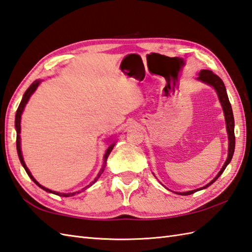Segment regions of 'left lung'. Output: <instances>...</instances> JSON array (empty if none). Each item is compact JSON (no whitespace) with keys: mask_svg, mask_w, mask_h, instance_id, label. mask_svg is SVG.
<instances>
[{"mask_svg":"<svg viewBox=\"0 0 252 252\" xmlns=\"http://www.w3.org/2000/svg\"><path fill=\"white\" fill-rule=\"evenodd\" d=\"M197 80L207 84V85L214 87V89L218 94V98H219V101L222 105V110H223V113H224V119H225L227 138H228L227 158L225 160L224 165L222 166V168L219 171V173H218V175L215 177L214 180H211L208 184H206L205 187L196 189H192V191L176 192L179 195H191L195 192L200 191V189H204L206 188H208L209 186H211V184L214 183L217 180V179L222 175L223 171H224V169L226 168V166L230 164V161H231V159L233 158V154H234V150H235V133H234V126H235V124H234L233 111H232L230 100H228V97H227V93H226V89H225V86H224V83H223V81L220 79L219 76L215 74L214 72L210 71V70H200V72L198 73Z\"/></svg>","mask_w":252,"mask_h":252,"instance_id":"obj_1","label":"left lung"}]
</instances>
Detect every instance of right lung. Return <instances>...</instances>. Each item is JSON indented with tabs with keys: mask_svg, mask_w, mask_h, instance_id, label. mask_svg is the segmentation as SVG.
<instances>
[{
	"mask_svg": "<svg viewBox=\"0 0 252 252\" xmlns=\"http://www.w3.org/2000/svg\"><path fill=\"white\" fill-rule=\"evenodd\" d=\"M41 82H42L41 80H36L35 82H33V83L31 84L30 87L27 89L26 93L24 94V96H22L21 102H20V104H19L18 109H17L16 116H15V128H16V131H17V139H16L17 153H18V158H19V159H20V163H21V165H22V166H24V168H25L26 172L28 173V176H29V177L31 178V180H32L33 182H34L37 187H40L41 189H44V191H46V192H48V193H53V194L59 195V196H63V197H70V196H73V195H75V194H80L81 192H84V191H85V189H87L89 187H92L93 184L98 180L99 177L101 176V175H102V172L104 171L105 165H107V159H108V158H109V155H110V153H111V151L113 150V148H114L115 142H111V144L109 145V148L107 149V151H105V154H104V156H103V164H102L101 169H100V171H99V173L97 175V177L94 179V181H92V182H91V184H88V186H86L85 188H83V189H81V191L73 192V193H59V192H56V191H52V189H47V188H45V187L41 186V184L38 183V182L35 180L34 177L32 176V173L30 172L29 168H28V167H27V165H26V163H25V160H24V156H22L21 147H20V128H21V127H20V122H21V115H22V112H24L25 107H26V104L28 103V101H29V99H30V97H31L32 94H33V93H34V92L36 91V88L38 87V85H40Z\"/></svg>",
	"mask_w": 252,
	"mask_h": 252,
	"instance_id": "add662e5",
	"label": "right lung"
}]
</instances>
